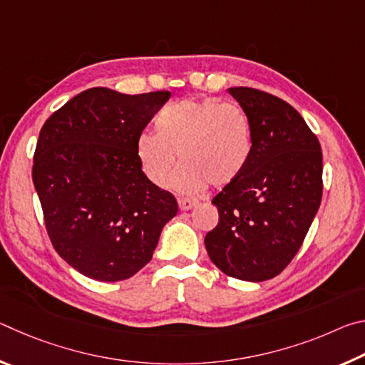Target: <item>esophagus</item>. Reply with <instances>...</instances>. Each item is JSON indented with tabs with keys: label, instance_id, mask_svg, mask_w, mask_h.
<instances>
[{
	"label": "esophagus",
	"instance_id": "1",
	"mask_svg": "<svg viewBox=\"0 0 365 365\" xmlns=\"http://www.w3.org/2000/svg\"><path fill=\"white\" fill-rule=\"evenodd\" d=\"M197 205L196 200H191V197H178V207L182 209V211H190V209H193Z\"/></svg>",
	"mask_w": 365,
	"mask_h": 365
}]
</instances>
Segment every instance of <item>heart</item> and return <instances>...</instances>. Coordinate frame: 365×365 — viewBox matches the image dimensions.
Instances as JSON below:
<instances>
[{
	"instance_id": "b5f03b06",
	"label": "heart",
	"mask_w": 365,
	"mask_h": 365,
	"mask_svg": "<svg viewBox=\"0 0 365 365\" xmlns=\"http://www.w3.org/2000/svg\"><path fill=\"white\" fill-rule=\"evenodd\" d=\"M156 133L143 132L135 143L140 168L148 180L168 187L177 164L174 187L187 193L209 183L224 187L242 175L250 164L255 137L250 115L235 103L180 100L159 110Z\"/></svg>"
}]
</instances>
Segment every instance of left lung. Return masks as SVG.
<instances>
[{
	"label": "left lung",
	"instance_id": "8db88e82",
	"mask_svg": "<svg viewBox=\"0 0 365 365\" xmlns=\"http://www.w3.org/2000/svg\"><path fill=\"white\" fill-rule=\"evenodd\" d=\"M252 123L255 150L242 175L214 197L219 224L205 245L233 279L264 282L292 262L322 200V150L287 101L250 86L228 88Z\"/></svg>",
	"mask_w": 365,
	"mask_h": 365
}]
</instances>
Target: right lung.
I'll return each mask as SVG.
<instances>
[{"label":"right lung","mask_w":365,"mask_h":365,"mask_svg":"<svg viewBox=\"0 0 365 365\" xmlns=\"http://www.w3.org/2000/svg\"><path fill=\"white\" fill-rule=\"evenodd\" d=\"M170 91L85 90L41 127L32 178L49 240L88 279H130L151 261L178 206L148 180L135 143Z\"/></svg>","instance_id":"add662e5"}]
</instances>
